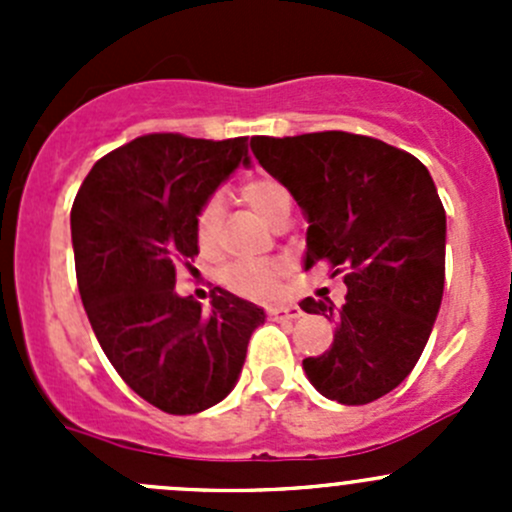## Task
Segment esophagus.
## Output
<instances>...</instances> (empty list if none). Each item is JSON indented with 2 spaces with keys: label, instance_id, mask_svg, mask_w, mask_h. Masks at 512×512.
<instances>
[{
  "label": "esophagus",
  "instance_id": "obj_1",
  "mask_svg": "<svg viewBox=\"0 0 512 512\" xmlns=\"http://www.w3.org/2000/svg\"><path fill=\"white\" fill-rule=\"evenodd\" d=\"M267 312H270V317L277 319V322H289V319L302 317V309H299L297 304H275V307H270Z\"/></svg>",
  "mask_w": 512,
  "mask_h": 512
}]
</instances>
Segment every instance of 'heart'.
Instances as JSON below:
<instances>
[{"label": "heart", "instance_id": "b5f03b06", "mask_svg": "<svg viewBox=\"0 0 512 512\" xmlns=\"http://www.w3.org/2000/svg\"><path fill=\"white\" fill-rule=\"evenodd\" d=\"M240 193L245 203L270 225H275L277 220L292 213V193H289L285 183L270 178V175H257V178L247 180ZM220 225H223V203H220V198H210L200 208L198 220H195V235H198L203 250H210L218 242ZM223 280L237 294H245V297L252 299H267L277 292L280 265L265 260L232 262V265L225 267Z\"/></svg>", "mask_w": 512, "mask_h": 512}]
</instances>
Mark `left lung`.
<instances>
[{
	"label": "left lung",
	"instance_id": "obj_1",
	"mask_svg": "<svg viewBox=\"0 0 512 512\" xmlns=\"http://www.w3.org/2000/svg\"><path fill=\"white\" fill-rule=\"evenodd\" d=\"M252 153L307 218L304 270L327 262L347 285L342 307L299 302L337 324L304 374L339 404L381 399L411 374L441 309L446 210L431 173L411 153L344 131L257 136Z\"/></svg>",
	"mask_w": 512,
	"mask_h": 512
}]
</instances>
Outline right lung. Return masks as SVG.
<instances>
[{"label": "right lung", "mask_w": 512, "mask_h": 512, "mask_svg": "<svg viewBox=\"0 0 512 512\" xmlns=\"http://www.w3.org/2000/svg\"><path fill=\"white\" fill-rule=\"evenodd\" d=\"M250 165L247 138L151 133L103 156L71 208L76 280L103 354L165 414H200L240 379L265 309L215 289L210 309L175 292V265L198 255L195 220Z\"/></svg>", "instance_id": "obj_1"}]
</instances>
